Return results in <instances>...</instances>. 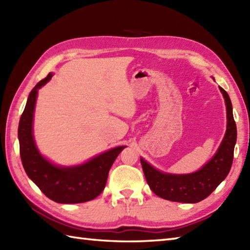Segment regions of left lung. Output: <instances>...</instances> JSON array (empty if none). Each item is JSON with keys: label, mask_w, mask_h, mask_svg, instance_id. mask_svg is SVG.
<instances>
[{"label": "left lung", "mask_w": 250, "mask_h": 250, "mask_svg": "<svg viewBox=\"0 0 250 250\" xmlns=\"http://www.w3.org/2000/svg\"><path fill=\"white\" fill-rule=\"evenodd\" d=\"M227 106V131L216 155L199 171L175 175L158 171L141 158L147 184L162 199L182 203H198L207 198L229 174L236 143V125L229 94L220 87Z\"/></svg>", "instance_id": "8db88e82"}]
</instances>
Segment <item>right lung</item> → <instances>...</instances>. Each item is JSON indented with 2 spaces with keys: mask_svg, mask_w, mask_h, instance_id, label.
Listing matches in <instances>:
<instances>
[{
  "mask_svg": "<svg viewBox=\"0 0 250 250\" xmlns=\"http://www.w3.org/2000/svg\"><path fill=\"white\" fill-rule=\"evenodd\" d=\"M51 77L49 73L32 89L21 115L18 126L21 161L26 175L50 200L63 204L91 201L104 190L109 169L125 146L113 148L81 166L68 167H57L42 156L32 134V124L37 91Z\"/></svg>",
  "mask_w": 250,
  "mask_h": 250,
  "instance_id": "1",
  "label": "right lung"
}]
</instances>
